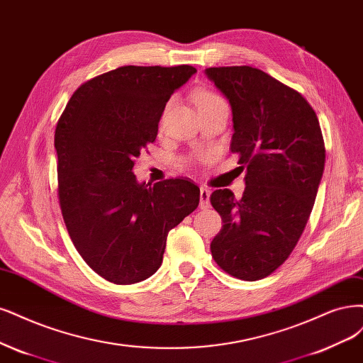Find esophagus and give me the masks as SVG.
Returning <instances> with one entry per match:
<instances>
[{"mask_svg": "<svg viewBox=\"0 0 363 363\" xmlns=\"http://www.w3.org/2000/svg\"><path fill=\"white\" fill-rule=\"evenodd\" d=\"M210 206V191L206 189V187H201L199 191V207L207 208Z\"/></svg>", "mask_w": 363, "mask_h": 363, "instance_id": "obj_1", "label": "esophagus"}]
</instances>
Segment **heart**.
<instances>
[{
    "instance_id": "b5f03b06",
    "label": "heart",
    "mask_w": 363,
    "mask_h": 363,
    "mask_svg": "<svg viewBox=\"0 0 363 363\" xmlns=\"http://www.w3.org/2000/svg\"><path fill=\"white\" fill-rule=\"evenodd\" d=\"M219 101H222V99L219 96H216L215 93H210V91H201L196 96L198 106L210 105V104H215V102H219Z\"/></svg>"
}]
</instances>
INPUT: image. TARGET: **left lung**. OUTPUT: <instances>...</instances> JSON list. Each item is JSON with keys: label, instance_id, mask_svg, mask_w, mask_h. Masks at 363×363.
Instances as JSON below:
<instances>
[{"label": "left lung", "instance_id": "obj_1", "mask_svg": "<svg viewBox=\"0 0 363 363\" xmlns=\"http://www.w3.org/2000/svg\"><path fill=\"white\" fill-rule=\"evenodd\" d=\"M206 74L231 105L230 150L246 171L242 199L230 189L210 195L223 222L211 257L231 277L258 281L290 257L314 207L326 160L320 123L301 93L259 69Z\"/></svg>", "mask_w": 363, "mask_h": 363}]
</instances>
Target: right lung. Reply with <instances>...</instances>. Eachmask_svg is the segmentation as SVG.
I'll return each instance as SVG.
<instances>
[{
  "instance_id": "right-lung-1",
  "label": "right lung",
  "mask_w": 363,
  "mask_h": 363,
  "mask_svg": "<svg viewBox=\"0 0 363 363\" xmlns=\"http://www.w3.org/2000/svg\"><path fill=\"white\" fill-rule=\"evenodd\" d=\"M196 72L192 66H123L86 81L57 123L58 199L79 255L109 282L152 277L167 237L199 203L184 179L138 183L135 159L155 143L171 94Z\"/></svg>"
}]
</instances>
